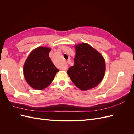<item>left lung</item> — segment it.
<instances>
[{
    "mask_svg": "<svg viewBox=\"0 0 134 134\" xmlns=\"http://www.w3.org/2000/svg\"><path fill=\"white\" fill-rule=\"evenodd\" d=\"M74 65L67 74L79 90L87 91L96 87L103 79L106 63L103 56L87 43L74 45Z\"/></svg>",
    "mask_w": 134,
    "mask_h": 134,
    "instance_id": "1",
    "label": "left lung"
}]
</instances>
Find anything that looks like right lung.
<instances>
[{"instance_id":"right-lung-1","label":"right lung","mask_w":134,"mask_h":134,"mask_svg":"<svg viewBox=\"0 0 134 134\" xmlns=\"http://www.w3.org/2000/svg\"><path fill=\"white\" fill-rule=\"evenodd\" d=\"M50 47L40 46L32 50L24 64L23 75L28 84L35 90L47 88L59 70L49 57Z\"/></svg>"}]
</instances>
